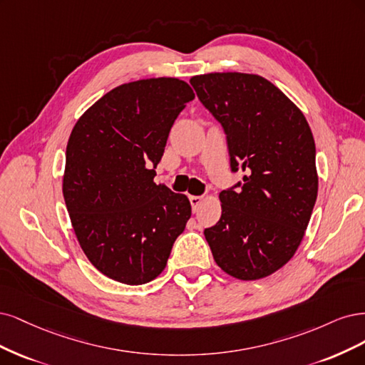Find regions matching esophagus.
<instances>
[{"mask_svg": "<svg viewBox=\"0 0 365 365\" xmlns=\"http://www.w3.org/2000/svg\"><path fill=\"white\" fill-rule=\"evenodd\" d=\"M190 202H191L192 210L195 212L197 207L200 206V203H202V197H200V195H190Z\"/></svg>", "mask_w": 365, "mask_h": 365, "instance_id": "1", "label": "esophagus"}]
</instances>
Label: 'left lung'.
I'll list each match as a JSON object with an SVG mask.
<instances>
[{
    "mask_svg": "<svg viewBox=\"0 0 365 365\" xmlns=\"http://www.w3.org/2000/svg\"><path fill=\"white\" fill-rule=\"evenodd\" d=\"M190 81L225 128L232 171L247 173L238 191L220 192L221 218L205 238L222 272L267 277L294 256L311 220L319 192L311 127L261 76L209 73Z\"/></svg>",
    "mask_w": 365,
    "mask_h": 365,
    "instance_id": "8db88e82",
    "label": "left lung"
}]
</instances>
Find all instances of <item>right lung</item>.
I'll list each match as a JSON object with an SVG mask.
<instances>
[{"instance_id": "add662e5", "label": "right lung", "mask_w": 365, "mask_h": 365, "mask_svg": "<svg viewBox=\"0 0 365 365\" xmlns=\"http://www.w3.org/2000/svg\"><path fill=\"white\" fill-rule=\"evenodd\" d=\"M191 100L179 78L130 81L93 103L68 139L62 191L77 241L121 284L156 279L191 218L185 194L155 183L171 127Z\"/></svg>"}]
</instances>
